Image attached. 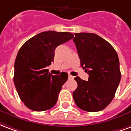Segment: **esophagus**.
<instances>
[{"mask_svg":"<svg viewBox=\"0 0 131 131\" xmlns=\"http://www.w3.org/2000/svg\"><path fill=\"white\" fill-rule=\"evenodd\" d=\"M69 79H74V77H73V76H71V74H69Z\"/></svg>","mask_w":131,"mask_h":131,"instance_id":"esophagus-1","label":"esophagus"}]
</instances>
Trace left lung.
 <instances>
[{
  "label": "left lung",
  "mask_w": 131,
  "mask_h": 131,
  "mask_svg": "<svg viewBox=\"0 0 131 131\" xmlns=\"http://www.w3.org/2000/svg\"><path fill=\"white\" fill-rule=\"evenodd\" d=\"M74 40L81 66L89 75L88 81L74 78L78 83L73 93L80 109L96 112L104 110L114 97L121 80L119 60L110 43L92 33H76Z\"/></svg>",
  "instance_id": "8db88e82"
}]
</instances>
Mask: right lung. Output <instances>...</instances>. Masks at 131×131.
<instances>
[{
    "mask_svg": "<svg viewBox=\"0 0 131 131\" xmlns=\"http://www.w3.org/2000/svg\"><path fill=\"white\" fill-rule=\"evenodd\" d=\"M73 37L69 32L44 31L31 38L19 49L15 62L14 83L29 109L42 112L56 104L68 74L62 72L54 76L46 68L54 61L57 46Z\"/></svg>",
    "mask_w": 131,
    "mask_h": 131,
    "instance_id": "obj_1",
    "label": "right lung"
}]
</instances>
